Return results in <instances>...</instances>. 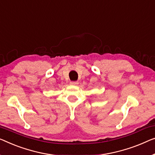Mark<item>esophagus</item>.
Listing matches in <instances>:
<instances>
[{
	"label": "esophagus",
	"mask_w": 155,
	"mask_h": 155,
	"mask_svg": "<svg viewBox=\"0 0 155 155\" xmlns=\"http://www.w3.org/2000/svg\"><path fill=\"white\" fill-rule=\"evenodd\" d=\"M70 84L72 85H77L78 84V83L77 81H71V82H70Z\"/></svg>",
	"instance_id": "esophagus-1"
}]
</instances>
